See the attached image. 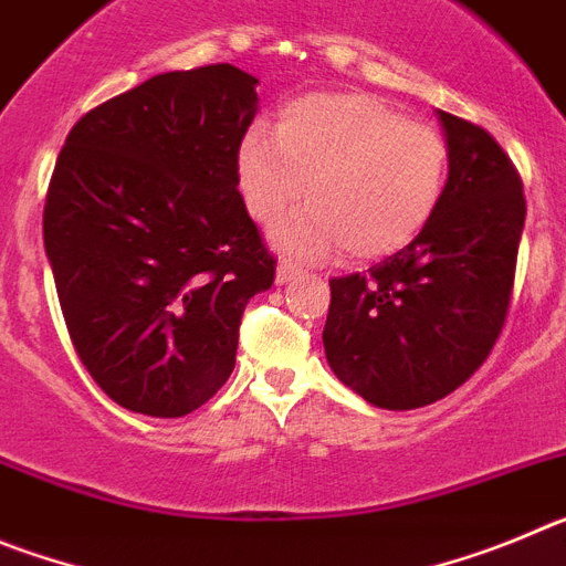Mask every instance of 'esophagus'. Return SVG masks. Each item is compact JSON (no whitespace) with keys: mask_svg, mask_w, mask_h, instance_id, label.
<instances>
[{"mask_svg":"<svg viewBox=\"0 0 566 566\" xmlns=\"http://www.w3.org/2000/svg\"><path fill=\"white\" fill-rule=\"evenodd\" d=\"M298 276H302V268H295V264H290V262H279L276 284H287V282H293V279H298Z\"/></svg>","mask_w":566,"mask_h":566,"instance_id":"34e87169","label":"esophagus"}]
</instances>
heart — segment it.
<instances>
[{"instance_id":"1","label":"heart","mask_w":566,"mask_h":566,"mask_svg":"<svg viewBox=\"0 0 566 566\" xmlns=\"http://www.w3.org/2000/svg\"><path fill=\"white\" fill-rule=\"evenodd\" d=\"M448 146L369 93H310L279 109L273 137L253 126L237 149V186L256 222L302 211L271 233L276 251L353 262L403 251L442 200Z\"/></svg>"}]
</instances>
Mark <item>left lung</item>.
Instances as JSON below:
<instances>
[{
  "label": "left lung",
  "mask_w": 566,
  "mask_h": 566,
  "mask_svg": "<svg viewBox=\"0 0 566 566\" xmlns=\"http://www.w3.org/2000/svg\"><path fill=\"white\" fill-rule=\"evenodd\" d=\"M448 180L415 242L329 282L324 353L366 403L429 406L465 384L496 344L511 304L524 195L513 163L480 126L437 109Z\"/></svg>",
  "instance_id": "1"
}]
</instances>
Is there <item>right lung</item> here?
I'll use <instances>...</instances> for the list:
<instances>
[{
	"instance_id": "1",
	"label": "right lung",
	"mask_w": 566,
	"mask_h": 566,
	"mask_svg": "<svg viewBox=\"0 0 566 566\" xmlns=\"http://www.w3.org/2000/svg\"><path fill=\"white\" fill-rule=\"evenodd\" d=\"M259 81L163 73L86 112L55 160L44 251L70 338L124 409L182 417L231 378L276 262L237 191Z\"/></svg>"
}]
</instances>
